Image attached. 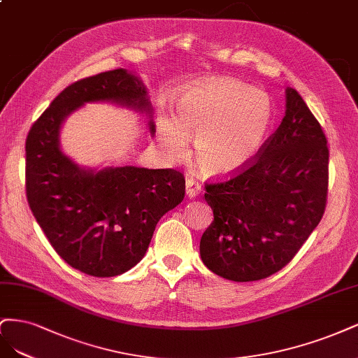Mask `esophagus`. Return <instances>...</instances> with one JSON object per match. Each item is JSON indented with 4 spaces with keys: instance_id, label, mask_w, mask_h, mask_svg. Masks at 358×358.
Segmentation results:
<instances>
[{
    "instance_id": "1",
    "label": "esophagus",
    "mask_w": 358,
    "mask_h": 358,
    "mask_svg": "<svg viewBox=\"0 0 358 358\" xmlns=\"http://www.w3.org/2000/svg\"><path fill=\"white\" fill-rule=\"evenodd\" d=\"M186 192L189 198H194V196H198L201 193V184L193 180L192 177H187L186 180Z\"/></svg>"
}]
</instances>
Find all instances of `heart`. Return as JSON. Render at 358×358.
I'll return each mask as SVG.
<instances>
[{
	"label": "heart",
	"instance_id": "obj_1",
	"mask_svg": "<svg viewBox=\"0 0 358 358\" xmlns=\"http://www.w3.org/2000/svg\"><path fill=\"white\" fill-rule=\"evenodd\" d=\"M177 122L162 117L159 140L166 153H186V135L194 136V162L203 176L226 177L244 169L268 141L273 124L271 99L232 78L190 86L177 106Z\"/></svg>",
	"mask_w": 358,
	"mask_h": 358
}]
</instances>
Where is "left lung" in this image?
I'll list each match as a JSON object with an SVG mask.
<instances>
[{"label":"left lung","mask_w":358,"mask_h":358,"mask_svg":"<svg viewBox=\"0 0 358 358\" xmlns=\"http://www.w3.org/2000/svg\"><path fill=\"white\" fill-rule=\"evenodd\" d=\"M205 190L214 214L199 245L206 268L247 282L292 262L321 222L329 192L327 138L297 90L287 89L285 116L259 156Z\"/></svg>","instance_id":"left-lung-1"}]
</instances>
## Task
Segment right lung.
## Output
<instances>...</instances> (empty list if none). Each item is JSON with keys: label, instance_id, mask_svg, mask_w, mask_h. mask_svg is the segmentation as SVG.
<instances>
[{"label": "right lung", "instance_id": "add662e5", "mask_svg": "<svg viewBox=\"0 0 358 358\" xmlns=\"http://www.w3.org/2000/svg\"><path fill=\"white\" fill-rule=\"evenodd\" d=\"M113 101L152 113L143 83L113 70L65 87L32 123L25 143L29 208L57 255L92 276H116L140 262L165 213L184 199L177 169L83 171L59 150L62 120L85 102ZM150 131L155 124L150 122Z\"/></svg>", "mask_w": 358, "mask_h": 358}]
</instances>
